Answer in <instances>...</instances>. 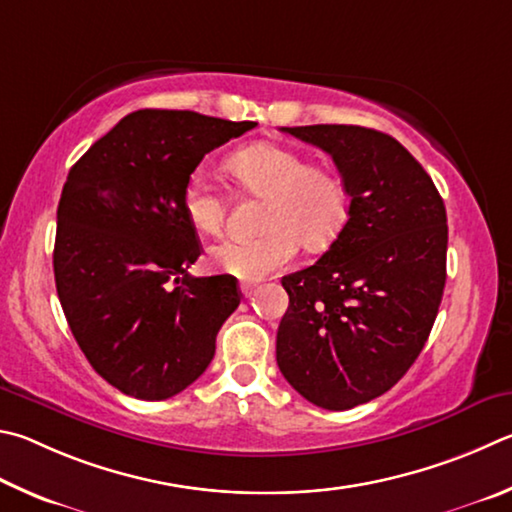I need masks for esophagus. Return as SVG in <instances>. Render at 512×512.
<instances>
[{
	"mask_svg": "<svg viewBox=\"0 0 512 512\" xmlns=\"http://www.w3.org/2000/svg\"><path fill=\"white\" fill-rule=\"evenodd\" d=\"M240 292H242V297H251V294L256 292V285L254 283H240Z\"/></svg>",
	"mask_w": 512,
	"mask_h": 512,
	"instance_id": "34e87169",
	"label": "esophagus"
}]
</instances>
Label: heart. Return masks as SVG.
<instances>
[{"instance_id":"obj_1","label":"heart","mask_w":512,"mask_h":512,"mask_svg":"<svg viewBox=\"0 0 512 512\" xmlns=\"http://www.w3.org/2000/svg\"><path fill=\"white\" fill-rule=\"evenodd\" d=\"M227 170L247 193L263 197L261 236L227 238L209 249V263L238 279H263L297 256L299 240L321 249L337 238L348 220V188L342 175L324 164H308L299 150L279 143H251L227 159ZM186 220L197 231H220L224 197L202 173L188 177L182 193Z\"/></svg>"}]
</instances>
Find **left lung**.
I'll list each match as a JSON object with an SVG mask.
<instances>
[{"label": "left lung", "instance_id": "1", "mask_svg": "<svg viewBox=\"0 0 512 512\" xmlns=\"http://www.w3.org/2000/svg\"><path fill=\"white\" fill-rule=\"evenodd\" d=\"M281 130L333 157L351 206L326 254L283 276L290 306L276 362L312 405L353 409L389 391L432 333L445 288V204L389 134L362 125Z\"/></svg>", "mask_w": 512, "mask_h": 512}]
</instances>
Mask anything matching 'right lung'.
<instances>
[{"label": "right lung", "mask_w": 512, "mask_h": 512, "mask_svg": "<svg viewBox=\"0 0 512 512\" xmlns=\"http://www.w3.org/2000/svg\"><path fill=\"white\" fill-rule=\"evenodd\" d=\"M254 125L139 110L69 170L53 247L58 299L87 362L125 396L166 400L193 384L238 308L229 276L188 274L200 242L182 193L206 152Z\"/></svg>", "instance_id": "1"}]
</instances>
